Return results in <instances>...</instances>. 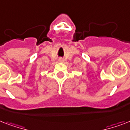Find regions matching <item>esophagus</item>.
I'll list each match as a JSON object with an SVG mask.
<instances>
[{"label":"esophagus","mask_w":130,"mask_h":130,"mask_svg":"<svg viewBox=\"0 0 130 130\" xmlns=\"http://www.w3.org/2000/svg\"><path fill=\"white\" fill-rule=\"evenodd\" d=\"M63 59H62V58H60V59H59V63H63Z\"/></svg>","instance_id":"34e87169"}]
</instances>
